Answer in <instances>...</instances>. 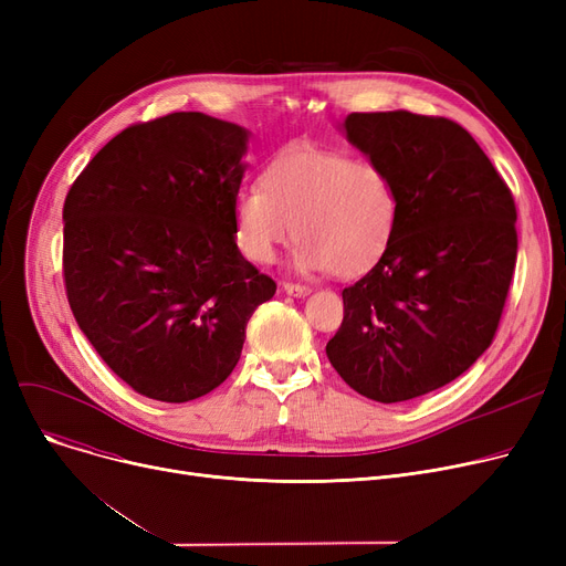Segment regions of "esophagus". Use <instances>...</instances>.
Returning <instances> with one entry per match:
<instances>
[{
	"instance_id": "1",
	"label": "esophagus",
	"mask_w": 566,
	"mask_h": 566,
	"mask_svg": "<svg viewBox=\"0 0 566 566\" xmlns=\"http://www.w3.org/2000/svg\"><path fill=\"white\" fill-rule=\"evenodd\" d=\"M284 293L293 295V298H305V295L310 293V286H303V284H293V282H284L282 284Z\"/></svg>"
}]
</instances>
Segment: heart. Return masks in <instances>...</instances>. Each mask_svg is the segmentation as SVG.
Returning a JSON list of instances; mask_svg holds the SVG:
<instances>
[{
    "label": "heart",
    "mask_w": 566,
    "mask_h": 566,
    "mask_svg": "<svg viewBox=\"0 0 566 566\" xmlns=\"http://www.w3.org/2000/svg\"><path fill=\"white\" fill-rule=\"evenodd\" d=\"M399 192L388 169L335 148L295 144L233 199V231L254 263H273L295 235V268L358 277L388 252Z\"/></svg>",
    "instance_id": "heart-1"
}]
</instances>
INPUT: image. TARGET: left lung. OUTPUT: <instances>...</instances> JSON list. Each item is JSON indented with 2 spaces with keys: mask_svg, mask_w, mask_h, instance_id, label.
I'll use <instances>...</instances> for the list:
<instances>
[{
  "mask_svg": "<svg viewBox=\"0 0 566 566\" xmlns=\"http://www.w3.org/2000/svg\"><path fill=\"white\" fill-rule=\"evenodd\" d=\"M344 133L399 192L392 243L342 291L325 346L355 392L380 403L429 395L491 346L516 265V206L480 144L444 116L353 112Z\"/></svg>",
  "mask_w": 566,
  "mask_h": 566,
  "instance_id": "8db88e82",
  "label": "left lung"
}]
</instances>
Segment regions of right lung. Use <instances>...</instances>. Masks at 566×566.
I'll return each instance as SVG.
<instances>
[{
    "mask_svg": "<svg viewBox=\"0 0 566 566\" xmlns=\"http://www.w3.org/2000/svg\"><path fill=\"white\" fill-rule=\"evenodd\" d=\"M248 130L174 112L112 137L64 203V282L80 331L148 399L216 390L277 284L235 245Z\"/></svg>",
    "mask_w": 566,
    "mask_h": 566,
    "instance_id": "add662e5",
    "label": "right lung"
}]
</instances>
